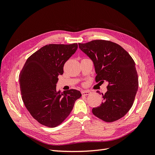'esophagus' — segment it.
I'll return each instance as SVG.
<instances>
[{"instance_id": "obj_1", "label": "esophagus", "mask_w": 155, "mask_h": 155, "mask_svg": "<svg viewBox=\"0 0 155 155\" xmlns=\"http://www.w3.org/2000/svg\"><path fill=\"white\" fill-rule=\"evenodd\" d=\"M91 94V92L90 91H85L81 92V94L83 96H87V95Z\"/></svg>"}]
</instances>
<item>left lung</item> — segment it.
Segmentation results:
<instances>
[{
    "label": "left lung",
    "mask_w": 155,
    "mask_h": 155,
    "mask_svg": "<svg viewBox=\"0 0 155 155\" xmlns=\"http://www.w3.org/2000/svg\"><path fill=\"white\" fill-rule=\"evenodd\" d=\"M94 62L96 83L107 81V92L100 106L93 108L97 118L113 122L124 117L133 106L138 88V78L132 57L118 44L106 40L79 43Z\"/></svg>",
    "instance_id": "obj_1"
}]
</instances>
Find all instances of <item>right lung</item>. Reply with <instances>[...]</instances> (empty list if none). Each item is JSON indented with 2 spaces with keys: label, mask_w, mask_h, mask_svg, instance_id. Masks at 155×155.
<instances>
[{
  "label": "right lung",
  "mask_w": 155,
  "mask_h": 155,
  "mask_svg": "<svg viewBox=\"0 0 155 155\" xmlns=\"http://www.w3.org/2000/svg\"><path fill=\"white\" fill-rule=\"evenodd\" d=\"M78 44H50L31 55L21 70L19 83L22 100L31 116L48 127L61 124L71 112L79 91L56 89L58 76L76 52Z\"/></svg>",
  "instance_id": "1"
}]
</instances>
